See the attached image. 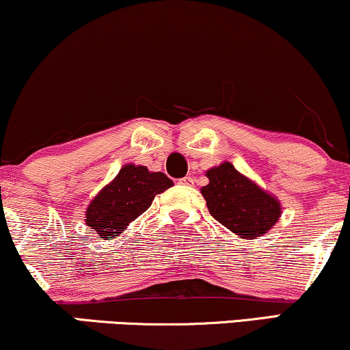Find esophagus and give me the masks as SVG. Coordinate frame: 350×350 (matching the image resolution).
Listing matches in <instances>:
<instances>
[{
  "label": "esophagus",
  "mask_w": 350,
  "mask_h": 350,
  "mask_svg": "<svg viewBox=\"0 0 350 350\" xmlns=\"http://www.w3.org/2000/svg\"><path fill=\"white\" fill-rule=\"evenodd\" d=\"M180 185H185V187H193L195 185V178L193 176H185V178L178 180Z\"/></svg>",
  "instance_id": "1"
}]
</instances>
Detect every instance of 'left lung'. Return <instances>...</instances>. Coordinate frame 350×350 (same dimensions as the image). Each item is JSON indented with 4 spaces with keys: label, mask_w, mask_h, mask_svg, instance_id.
Returning <instances> with one entry per match:
<instances>
[{
    "label": "left lung",
    "mask_w": 350,
    "mask_h": 350,
    "mask_svg": "<svg viewBox=\"0 0 350 350\" xmlns=\"http://www.w3.org/2000/svg\"><path fill=\"white\" fill-rule=\"evenodd\" d=\"M209 183L201 188L213 217L239 239L254 240L278 224L282 208L273 193L240 174L230 162L206 172Z\"/></svg>",
    "instance_id": "obj_1"
}]
</instances>
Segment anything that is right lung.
Returning <instances> with one entry per match:
<instances>
[{
    "mask_svg": "<svg viewBox=\"0 0 350 350\" xmlns=\"http://www.w3.org/2000/svg\"><path fill=\"white\" fill-rule=\"evenodd\" d=\"M170 187H174V182L162 172H150L144 165L126 163L89 202L85 226L96 230L98 239H116L150 208L155 195H161Z\"/></svg>",
    "mask_w": 350,
    "mask_h": 350,
    "instance_id": "obj_1",
    "label": "right lung"
}]
</instances>
